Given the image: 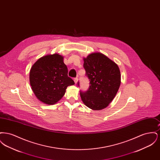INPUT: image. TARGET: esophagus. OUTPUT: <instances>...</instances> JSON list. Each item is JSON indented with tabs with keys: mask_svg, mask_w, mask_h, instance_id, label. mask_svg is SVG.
<instances>
[{
	"mask_svg": "<svg viewBox=\"0 0 160 160\" xmlns=\"http://www.w3.org/2000/svg\"><path fill=\"white\" fill-rule=\"evenodd\" d=\"M74 81L75 83L77 84V81H78V78H77V77L74 78Z\"/></svg>",
	"mask_w": 160,
	"mask_h": 160,
	"instance_id": "esophagus-1",
	"label": "esophagus"
}]
</instances>
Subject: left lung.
I'll use <instances>...</instances> for the list:
<instances>
[{
  "label": "left lung",
  "mask_w": 160,
  "mask_h": 160,
  "mask_svg": "<svg viewBox=\"0 0 160 160\" xmlns=\"http://www.w3.org/2000/svg\"><path fill=\"white\" fill-rule=\"evenodd\" d=\"M86 76L89 80L87 91L80 92L84 104L95 110L108 106L116 96L121 84V73L114 62L100 53L84 58ZM80 86L79 82H77Z\"/></svg>",
  "instance_id": "left-lung-1"
}]
</instances>
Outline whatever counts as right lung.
<instances>
[{
  "mask_svg": "<svg viewBox=\"0 0 160 160\" xmlns=\"http://www.w3.org/2000/svg\"><path fill=\"white\" fill-rule=\"evenodd\" d=\"M30 83L35 95L44 103L54 104L65 95L74 82L68 76V68L63 57L54 54L42 57L32 66Z\"/></svg>",
  "mask_w": 160,
  "mask_h": 160,
  "instance_id": "right-lung-1",
  "label": "right lung"
}]
</instances>
